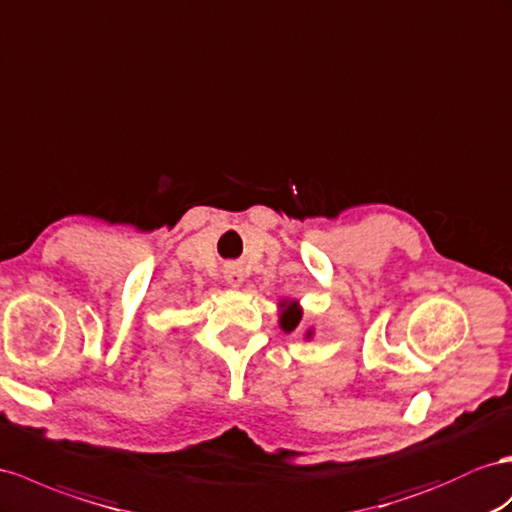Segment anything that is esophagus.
Returning <instances> with one entry per match:
<instances>
[{"mask_svg":"<svg viewBox=\"0 0 512 512\" xmlns=\"http://www.w3.org/2000/svg\"><path fill=\"white\" fill-rule=\"evenodd\" d=\"M225 279L229 285L240 287L244 283V270L238 264H227L225 266Z\"/></svg>","mask_w":512,"mask_h":512,"instance_id":"obj_1","label":"esophagus"}]
</instances>
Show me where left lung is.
Here are the masks:
<instances>
[{
	"label": "left lung",
	"instance_id": "8db88e82",
	"mask_svg": "<svg viewBox=\"0 0 512 512\" xmlns=\"http://www.w3.org/2000/svg\"><path fill=\"white\" fill-rule=\"evenodd\" d=\"M303 324V307H300V303L296 298H281L279 300V326H281V331L283 333H294L298 326ZM313 326H309V329L305 331V339L307 342H311L313 339Z\"/></svg>",
	"mask_w": 512,
	"mask_h": 512
}]
</instances>
